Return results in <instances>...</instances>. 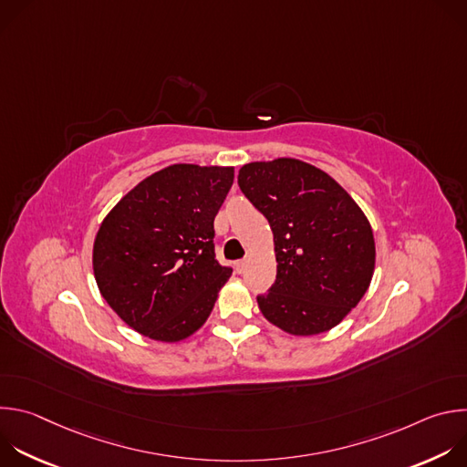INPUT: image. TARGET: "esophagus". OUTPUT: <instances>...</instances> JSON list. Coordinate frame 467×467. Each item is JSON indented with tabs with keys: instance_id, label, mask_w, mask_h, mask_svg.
<instances>
[{
	"instance_id": "1",
	"label": "esophagus",
	"mask_w": 467,
	"mask_h": 467,
	"mask_svg": "<svg viewBox=\"0 0 467 467\" xmlns=\"http://www.w3.org/2000/svg\"><path fill=\"white\" fill-rule=\"evenodd\" d=\"M245 268H247V258H242V260L236 262V272H238V274H244Z\"/></svg>"
}]
</instances>
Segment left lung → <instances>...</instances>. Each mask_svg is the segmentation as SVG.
Instances as JSON below:
<instances>
[{
	"label": "left lung",
	"mask_w": 467,
	"mask_h": 467,
	"mask_svg": "<svg viewBox=\"0 0 467 467\" xmlns=\"http://www.w3.org/2000/svg\"><path fill=\"white\" fill-rule=\"evenodd\" d=\"M238 186L274 231L277 279L256 296L264 317L296 337L337 327L375 270L373 231L360 207L330 175L297 159L245 164Z\"/></svg>",
	"instance_id": "left-lung-1"
}]
</instances>
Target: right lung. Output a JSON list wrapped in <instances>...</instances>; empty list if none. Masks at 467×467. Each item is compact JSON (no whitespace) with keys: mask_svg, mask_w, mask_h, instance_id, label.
Returning a JSON list of instances; mask_svg holds the SVG:
<instances>
[{"mask_svg":"<svg viewBox=\"0 0 467 467\" xmlns=\"http://www.w3.org/2000/svg\"><path fill=\"white\" fill-rule=\"evenodd\" d=\"M233 179V168L173 164L139 182L103 220L96 283L140 335L179 342L211 316L233 274L214 253V218Z\"/></svg>","mask_w":467,"mask_h":467,"instance_id":"1","label":"right lung"}]
</instances>
